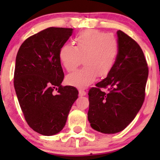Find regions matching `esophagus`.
I'll use <instances>...</instances> for the list:
<instances>
[{"mask_svg":"<svg viewBox=\"0 0 160 160\" xmlns=\"http://www.w3.org/2000/svg\"><path fill=\"white\" fill-rule=\"evenodd\" d=\"M86 95V92H85L84 90H81V89L79 90V95H80V96H83V95Z\"/></svg>","mask_w":160,"mask_h":160,"instance_id":"1","label":"esophagus"}]
</instances>
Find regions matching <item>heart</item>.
<instances>
[{
    "mask_svg": "<svg viewBox=\"0 0 160 160\" xmlns=\"http://www.w3.org/2000/svg\"><path fill=\"white\" fill-rule=\"evenodd\" d=\"M74 43V47L63 45L58 52L60 62L68 71H74L81 62L84 65L82 68L68 75V83L85 88L92 83L97 76L103 78L109 74L119 49L113 36L98 31L88 30L78 34Z\"/></svg>",
    "mask_w": 160,
    "mask_h": 160,
    "instance_id": "1",
    "label": "heart"
}]
</instances>
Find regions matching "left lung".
Masks as SVG:
<instances>
[{
    "label": "left lung",
    "instance_id": "left-lung-1",
    "mask_svg": "<svg viewBox=\"0 0 160 160\" xmlns=\"http://www.w3.org/2000/svg\"><path fill=\"white\" fill-rule=\"evenodd\" d=\"M118 55L107 78L89 89L88 120L95 131L115 134L129 125L144 100L148 68L144 52L136 42L122 31L117 32ZM100 88H107V93Z\"/></svg>",
    "mask_w": 160,
    "mask_h": 160
}]
</instances>
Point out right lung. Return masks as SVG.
Masks as SVG:
<instances>
[{"label": "right lung", "mask_w": 160, "mask_h": 160, "mask_svg": "<svg viewBox=\"0 0 160 160\" xmlns=\"http://www.w3.org/2000/svg\"><path fill=\"white\" fill-rule=\"evenodd\" d=\"M72 33L73 28H48L25 40L16 58L14 87L19 105L29 126L47 136L62 131L78 98L76 88L62 86L58 57Z\"/></svg>", "instance_id": "add662e5"}]
</instances>
